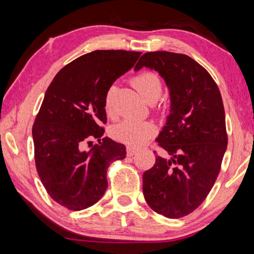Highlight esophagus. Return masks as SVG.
Wrapping results in <instances>:
<instances>
[{"instance_id":"esophagus-1","label":"esophagus","mask_w":254,"mask_h":254,"mask_svg":"<svg viewBox=\"0 0 254 254\" xmlns=\"http://www.w3.org/2000/svg\"><path fill=\"white\" fill-rule=\"evenodd\" d=\"M136 152H137V150L135 148H133V147H127V153L128 157H133Z\"/></svg>"}]
</instances>
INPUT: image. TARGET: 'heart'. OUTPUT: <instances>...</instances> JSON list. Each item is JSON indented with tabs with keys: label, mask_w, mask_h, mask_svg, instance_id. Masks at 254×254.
Masks as SVG:
<instances>
[{
	"label": "heart",
	"mask_w": 254,
	"mask_h": 254,
	"mask_svg": "<svg viewBox=\"0 0 254 254\" xmlns=\"http://www.w3.org/2000/svg\"><path fill=\"white\" fill-rule=\"evenodd\" d=\"M132 85L143 100L148 103H154L162 93V83L156 72L145 70L135 75L132 78ZM114 94L115 86L112 85L104 96V109L107 115H114ZM112 136L120 142L140 147L151 139L156 133V127L149 121H140L135 119H126L112 127Z\"/></svg>",
	"instance_id": "1"
}]
</instances>
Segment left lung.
Wrapping results in <instances>:
<instances>
[{
    "label": "left lung",
    "mask_w": 254,
    "mask_h": 254,
    "mask_svg": "<svg viewBox=\"0 0 254 254\" xmlns=\"http://www.w3.org/2000/svg\"><path fill=\"white\" fill-rule=\"evenodd\" d=\"M142 67L163 77L171 100V113L157 137L170 158L157 156L144 171V199L156 213L180 218L203 203L220 174L227 147L224 105L213 77L187 55L147 53L134 69Z\"/></svg>",
    "instance_id": "obj_1"
}]
</instances>
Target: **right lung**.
Here are the masks:
<instances>
[{"mask_svg": "<svg viewBox=\"0 0 254 254\" xmlns=\"http://www.w3.org/2000/svg\"><path fill=\"white\" fill-rule=\"evenodd\" d=\"M140 55L92 51L62 68L47 88L32 127L34 161L47 192L64 207L81 210L96 204L107 188L110 165L126 158V145L103 136L104 96ZM94 138L98 145L91 143Z\"/></svg>", "mask_w": 254, "mask_h": 254, "instance_id": "add662e5", "label": "right lung"}]
</instances>
